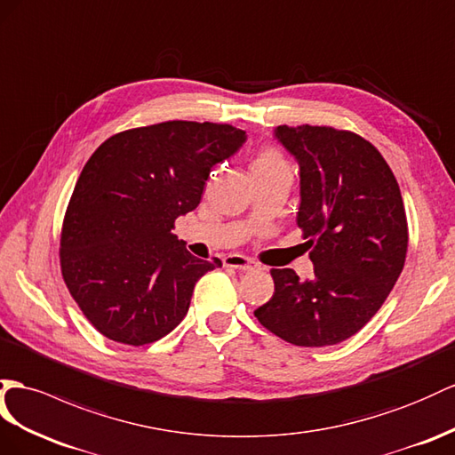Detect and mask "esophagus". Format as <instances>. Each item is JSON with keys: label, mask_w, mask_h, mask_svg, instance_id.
Masks as SVG:
<instances>
[{"label": "esophagus", "mask_w": 455, "mask_h": 455, "mask_svg": "<svg viewBox=\"0 0 455 455\" xmlns=\"http://www.w3.org/2000/svg\"><path fill=\"white\" fill-rule=\"evenodd\" d=\"M225 267H228V269H238V271H253L255 267H258V263L243 258V255L232 253L225 258Z\"/></svg>", "instance_id": "obj_1"}]
</instances>
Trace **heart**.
Here are the masks:
<instances>
[{
  "mask_svg": "<svg viewBox=\"0 0 455 455\" xmlns=\"http://www.w3.org/2000/svg\"><path fill=\"white\" fill-rule=\"evenodd\" d=\"M284 157L281 156V151H278L276 148L273 146H265L259 149V154L255 156L253 159V165L251 169L253 171H259V169H271V167H276V165H283Z\"/></svg>",
  "mask_w": 455,
  "mask_h": 455,
  "instance_id": "1",
  "label": "heart"
}]
</instances>
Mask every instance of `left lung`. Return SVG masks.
I'll list each match as a JSON object with an SVG mask.
<instances>
[{
	"instance_id": "8db88e82",
	"label": "left lung",
	"mask_w": 455,
	"mask_h": 455,
	"mask_svg": "<svg viewBox=\"0 0 455 455\" xmlns=\"http://www.w3.org/2000/svg\"><path fill=\"white\" fill-rule=\"evenodd\" d=\"M276 136L299 163L296 223L315 267L307 281L271 269L275 294L255 317L294 346H334L365 327L403 269L400 186L380 151L352 131L283 124Z\"/></svg>"
}]
</instances>
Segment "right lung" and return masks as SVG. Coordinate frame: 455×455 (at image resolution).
<instances>
[{"mask_svg":"<svg viewBox=\"0 0 455 455\" xmlns=\"http://www.w3.org/2000/svg\"><path fill=\"white\" fill-rule=\"evenodd\" d=\"M243 138L232 124L165 121L116 132L88 159L65 212L60 263L80 311L109 340L138 347L167 336L196 283L223 265L194 258L171 230Z\"/></svg>","mask_w":455,"mask_h":455,"instance_id":"obj_1","label":"right lung"}]
</instances>
